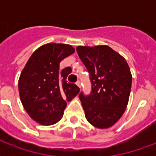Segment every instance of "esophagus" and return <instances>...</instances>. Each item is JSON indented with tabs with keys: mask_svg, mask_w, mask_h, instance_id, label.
Here are the masks:
<instances>
[{
	"mask_svg": "<svg viewBox=\"0 0 156 156\" xmlns=\"http://www.w3.org/2000/svg\"><path fill=\"white\" fill-rule=\"evenodd\" d=\"M76 84H77V86H78V87L79 88H81V82H80V81H77V83H76Z\"/></svg>",
	"mask_w": 156,
	"mask_h": 156,
	"instance_id": "34e87169",
	"label": "esophagus"
}]
</instances>
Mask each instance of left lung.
Segmentation results:
<instances>
[{
    "label": "left lung",
    "instance_id": "1",
    "mask_svg": "<svg viewBox=\"0 0 156 156\" xmlns=\"http://www.w3.org/2000/svg\"><path fill=\"white\" fill-rule=\"evenodd\" d=\"M78 57L88 69L92 92L79 94L85 117L98 129H108L124 113L130 94L132 74L127 62L107 45L78 46Z\"/></svg>",
    "mask_w": 156,
    "mask_h": 156
}]
</instances>
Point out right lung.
<instances>
[{
	"mask_svg": "<svg viewBox=\"0 0 156 156\" xmlns=\"http://www.w3.org/2000/svg\"><path fill=\"white\" fill-rule=\"evenodd\" d=\"M73 46L47 43L30 57L18 80L20 98L27 113L41 125L58 123L63 115L67 101L79 93L74 83L66 81L71 68L59 71V63L73 54Z\"/></svg>",
	"mask_w": 156,
	"mask_h": 156,
	"instance_id": "right-lung-1",
	"label": "right lung"
}]
</instances>
